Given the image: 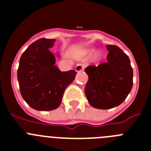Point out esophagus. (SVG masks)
Masks as SVG:
<instances>
[{
  "label": "esophagus",
  "mask_w": 151,
  "mask_h": 151,
  "mask_svg": "<svg viewBox=\"0 0 151 151\" xmlns=\"http://www.w3.org/2000/svg\"><path fill=\"white\" fill-rule=\"evenodd\" d=\"M83 69H84V64L82 63H78L76 66V67H75V70H76V72H78V73L82 72Z\"/></svg>",
  "instance_id": "obj_1"
}]
</instances>
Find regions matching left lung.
Returning a JSON list of instances; mask_svg holds the SVG:
<instances>
[{"label": "left lung", "instance_id": "8db88e82", "mask_svg": "<svg viewBox=\"0 0 151 151\" xmlns=\"http://www.w3.org/2000/svg\"><path fill=\"white\" fill-rule=\"evenodd\" d=\"M106 63L88 66L85 95L91 106L106 110L119 106L127 97L133 85V69L128 55L116 45H106Z\"/></svg>", "mask_w": 151, "mask_h": 151}]
</instances>
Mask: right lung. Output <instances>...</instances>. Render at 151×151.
<instances>
[{
	"label": "right lung",
	"instance_id": "obj_1",
	"mask_svg": "<svg viewBox=\"0 0 151 151\" xmlns=\"http://www.w3.org/2000/svg\"><path fill=\"white\" fill-rule=\"evenodd\" d=\"M54 42V39L37 40L28 47L19 60L17 78L21 95L36 110L57 109L77 73L73 69L61 72L54 66L55 57L49 50Z\"/></svg>",
	"mask_w": 151,
	"mask_h": 151
}]
</instances>
